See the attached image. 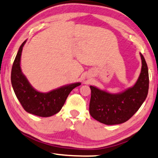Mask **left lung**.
<instances>
[{
  "label": "left lung",
  "mask_w": 158,
  "mask_h": 158,
  "mask_svg": "<svg viewBox=\"0 0 158 158\" xmlns=\"http://www.w3.org/2000/svg\"><path fill=\"white\" fill-rule=\"evenodd\" d=\"M140 55L141 71L133 87L114 94L89 86V114L97 121L108 125L123 123L132 117L144 102L148 94L149 73L144 57L141 53Z\"/></svg>",
  "instance_id": "obj_1"
}]
</instances>
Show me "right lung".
<instances>
[{
    "instance_id": "1",
    "label": "right lung",
    "mask_w": 158,
    "mask_h": 158,
    "mask_svg": "<svg viewBox=\"0 0 158 158\" xmlns=\"http://www.w3.org/2000/svg\"><path fill=\"white\" fill-rule=\"evenodd\" d=\"M25 43L26 41L19 47L11 69V81L14 91L27 112L39 117H51L61 110L69 93L81 83L70 84L48 93H40L35 89L22 72L20 67L22 52Z\"/></svg>"
}]
</instances>
